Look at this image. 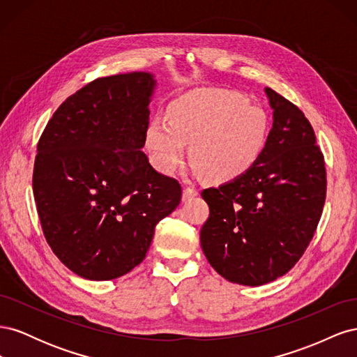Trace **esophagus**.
<instances>
[{"label":"esophagus","instance_id":"1","mask_svg":"<svg viewBox=\"0 0 357 357\" xmlns=\"http://www.w3.org/2000/svg\"><path fill=\"white\" fill-rule=\"evenodd\" d=\"M198 195V190L193 188H185L183 189V201H188L190 198H195Z\"/></svg>","mask_w":357,"mask_h":357}]
</instances>
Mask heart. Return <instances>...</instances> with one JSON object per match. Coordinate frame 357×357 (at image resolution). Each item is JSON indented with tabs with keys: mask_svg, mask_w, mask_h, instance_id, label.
<instances>
[{
	"mask_svg": "<svg viewBox=\"0 0 357 357\" xmlns=\"http://www.w3.org/2000/svg\"><path fill=\"white\" fill-rule=\"evenodd\" d=\"M269 123L261 107L231 91H193L168 105V122L156 117L146 129V146L162 174H172L190 158L198 174L215 181L243 176L261 158Z\"/></svg>",
	"mask_w": 357,
	"mask_h": 357,
	"instance_id": "obj_1",
	"label": "heart"
}]
</instances>
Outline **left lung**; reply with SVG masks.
<instances>
[{
	"mask_svg": "<svg viewBox=\"0 0 357 357\" xmlns=\"http://www.w3.org/2000/svg\"><path fill=\"white\" fill-rule=\"evenodd\" d=\"M273 129L261 158L243 176L202 190L210 215L201 247L228 282L262 286L299 261L326 198L325 159L308 119L265 88Z\"/></svg>",
	"mask_w": 357,
	"mask_h": 357,
	"instance_id": "obj_1",
	"label": "left lung"
}]
</instances>
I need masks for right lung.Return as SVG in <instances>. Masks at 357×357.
Returning <instances> with one entry per match:
<instances>
[{
	"mask_svg": "<svg viewBox=\"0 0 357 357\" xmlns=\"http://www.w3.org/2000/svg\"><path fill=\"white\" fill-rule=\"evenodd\" d=\"M156 88L146 71L96 79L53 113L37 144L32 189L46 241L74 274L104 282L143 262L178 181L142 152Z\"/></svg>",
	"mask_w": 357,
	"mask_h": 357,
	"instance_id": "add662e5",
	"label": "right lung"
}]
</instances>
